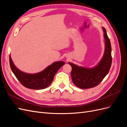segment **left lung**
<instances>
[{
    "label": "left lung",
    "instance_id": "left-lung-1",
    "mask_svg": "<svg viewBox=\"0 0 127 127\" xmlns=\"http://www.w3.org/2000/svg\"><path fill=\"white\" fill-rule=\"evenodd\" d=\"M104 38V54L99 62L93 67L79 66L68 63L72 67L71 77L75 85L82 89H87L98 85L108 74L112 64L111 45L106 30L102 27Z\"/></svg>",
    "mask_w": 127,
    "mask_h": 127
}]
</instances>
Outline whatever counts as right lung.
Here are the masks:
<instances>
[{
	"mask_svg": "<svg viewBox=\"0 0 127 127\" xmlns=\"http://www.w3.org/2000/svg\"><path fill=\"white\" fill-rule=\"evenodd\" d=\"M9 64L14 74L24 87L33 90H42L50 85L55 74L65 63L62 61H56L44 70L35 74H29L19 69L14 64L10 55Z\"/></svg>",
	"mask_w": 127,
	"mask_h": 127,
	"instance_id": "add662e5",
	"label": "right lung"
}]
</instances>
